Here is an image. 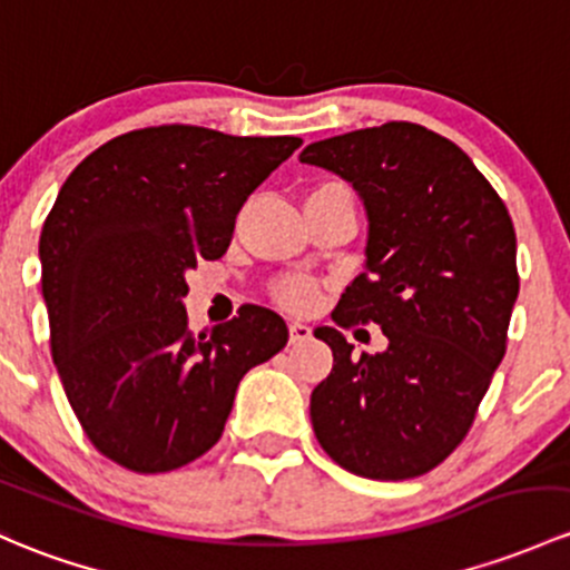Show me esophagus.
<instances>
[{"label": "esophagus", "instance_id": "34e87169", "mask_svg": "<svg viewBox=\"0 0 570 570\" xmlns=\"http://www.w3.org/2000/svg\"><path fill=\"white\" fill-rule=\"evenodd\" d=\"M311 338V327L305 322H289V341L292 344H301V341Z\"/></svg>", "mask_w": 570, "mask_h": 570}]
</instances>
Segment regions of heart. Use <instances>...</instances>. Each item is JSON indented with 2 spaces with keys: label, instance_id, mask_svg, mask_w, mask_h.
Here are the masks:
<instances>
[{
  "label": "heart",
  "instance_id": "obj_1",
  "mask_svg": "<svg viewBox=\"0 0 570 570\" xmlns=\"http://www.w3.org/2000/svg\"><path fill=\"white\" fill-rule=\"evenodd\" d=\"M281 301L289 308H308L314 303V286L308 281H289V284L281 286Z\"/></svg>",
  "mask_w": 570,
  "mask_h": 570
}]
</instances>
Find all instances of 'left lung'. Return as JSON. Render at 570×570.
I'll use <instances>...</instances> for the list:
<instances>
[{
  "label": "left lung",
  "instance_id": "left-lung-1",
  "mask_svg": "<svg viewBox=\"0 0 570 570\" xmlns=\"http://www.w3.org/2000/svg\"><path fill=\"white\" fill-rule=\"evenodd\" d=\"M303 164L333 171L365 209L363 273L333 320L376 322L387 346L352 357L335 327L311 423L335 464L371 481L434 470L464 440L519 297L517 232L470 155L415 122H387L308 144Z\"/></svg>",
  "mask_w": 570,
  "mask_h": 570
}]
</instances>
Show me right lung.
<instances>
[{
  "label": "right lung",
  "instance_id": "add662e5",
  "mask_svg": "<svg viewBox=\"0 0 570 570\" xmlns=\"http://www.w3.org/2000/svg\"><path fill=\"white\" fill-rule=\"evenodd\" d=\"M301 139L144 128L81 160L40 232L51 355L104 456L169 472L220 440L239 380L284 350L275 311L188 331L185 275L226 254L239 207Z\"/></svg>",
  "mask_w": 570,
  "mask_h": 570
}]
</instances>
